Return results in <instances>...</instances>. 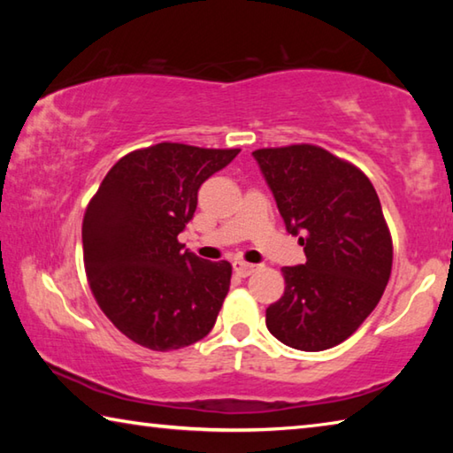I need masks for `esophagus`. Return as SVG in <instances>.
I'll list each match as a JSON object with an SVG mask.
<instances>
[{
    "mask_svg": "<svg viewBox=\"0 0 453 453\" xmlns=\"http://www.w3.org/2000/svg\"><path fill=\"white\" fill-rule=\"evenodd\" d=\"M256 270H257V265H254V264L242 262V259H235V262H234V272L237 275H242V278H248V275L254 273Z\"/></svg>",
    "mask_w": 453,
    "mask_h": 453,
    "instance_id": "34e87169",
    "label": "esophagus"
}]
</instances>
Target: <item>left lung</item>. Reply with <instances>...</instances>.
I'll return each mask as SVG.
<instances>
[{
  "label": "left lung",
  "mask_w": 453,
  "mask_h": 453,
  "mask_svg": "<svg viewBox=\"0 0 453 453\" xmlns=\"http://www.w3.org/2000/svg\"><path fill=\"white\" fill-rule=\"evenodd\" d=\"M305 264L281 267L286 291L265 326L302 351L334 348L378 305L392 273V234L367 175L311 143L254 151Z\"/></svg>",
  "instance_id": "1"
}]
</instances>
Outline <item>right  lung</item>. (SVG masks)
<instances>
[{
  "label": "right lung",
  "mask_w": 453,
  "mask_h": 453,
  "mask_svg": "<svg viewBox=\"0 0 453 453\" xmlns=\"http://www.w3.org/2000/svg\"><path fill=\"white\" fill-rule=\"evenodd\" d=\"M240 150L162 142L111 167L83 216L91 294L121 334L153 351L191 346L211 332L232 265L205 262L178 242L197 189Z\"/></svg>",
  "instance_id": "obj_1"
}]
</instances>
